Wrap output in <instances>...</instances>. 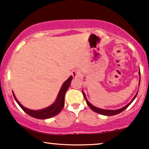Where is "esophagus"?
Masks as SVG:
<instances>
[{"label":"esophagus","instance_id":"esophagus-1","mask_svg":"<svg viewBox=\"0 0 149 149\" xmlns=\"http://www.w3.org/2000/svg\"><path fill=\"white\" fill-rule=\"evenodd\" d=\"M72 75L73 77H75V78H76V77H79L81 75V72L79 71V70H78V69H75V70H72Z\"/></svg>","mask_w":149,"mask_h":149}]
</instances>
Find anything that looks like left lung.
Returning <instances> with one entry per match:
<instances>
[{
	"instance_id": "8db88e82",
	"label": "left lung",
	"mask_w": 149,
	"mask_h": 149,
	"mask_svg": "<svg viewBox=\"0 0 149 149\" xmlns=\"http://www.w3.org/2000/svg\"><path fill=\"white\" fill-rule=\"evenodd\" d=\"M138 74H139V75H140L139 83H138V87H139L140 83V70H139V72H138ZM82 93L83 94V96H84V98L85 100V101H86V102L87 104V105L89 106V108H90V109L92 110L93 111H94L97 113L100 114V115H106V116H113V115H117V114H119L120 113H121L122 111H123L124 110H125L128 107H129L130 104H131V103L134 100V99L136 98V95H137V94H138V92H137V93H136V94L135 95V96L134 97V98L131 100V102H130V103H128L127 105L125 106V107L121 108V109H117V110H107V109H100V108L94 107V106L91 104L89 102L88 100H87L86 95H85L84 91H83V90H82Z\"/></svg>"
}]
</instances>
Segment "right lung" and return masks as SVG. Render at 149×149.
Wrapping results in <instances>:
<instances>
[{"label": "right lung", "instance_id": "1", "mask_svg": "<svg viewBox=\"0 0 149 149\" xmlns=\"http://www.w3.org/2000/svg\"><path fill=\"white\" fill-rule=\"evenodd\" d=\"M72 79V76H70L65 82L63 83V85L61 87L60 90L59 91L58 96L55 101L54 104H52V105L49 107L45 108V109L38 110V111H35V110H31L27 108L24 107V106H22L21 104L19 102V101L17 100L16 98L15 94H14L13 91V95L14 98H15V101L17 102V103L19 104L20 107L22 108V109L26 113H27L28 115H29L31 117L36 118V119H49L54 116L58 115V113H60V111H62L64 106V97H65V93H66V91L68 90L69 86L70 85L71 81Z\"/></svg>", "mask_w": 149, "mask_h": 149}]
</instances>
